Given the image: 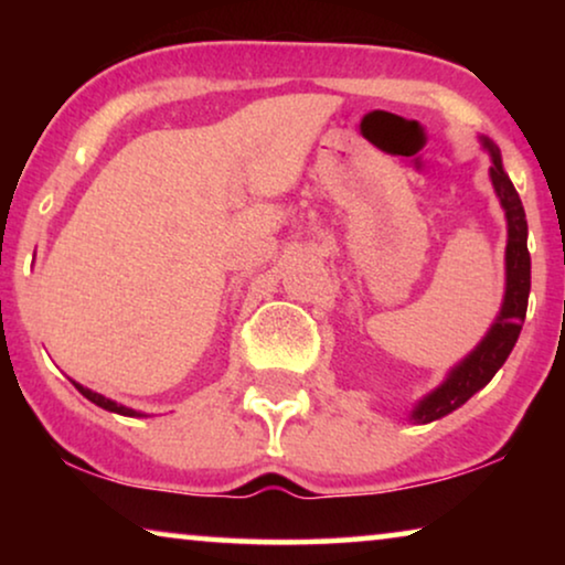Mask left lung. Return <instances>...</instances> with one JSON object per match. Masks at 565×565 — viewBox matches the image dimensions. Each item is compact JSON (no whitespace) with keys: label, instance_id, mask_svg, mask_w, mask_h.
Listing matches in <instances>:
<instances>
[{"label":"left lung","instance_id":"8db88e82","mask_svg":"<svg viewBox=\"0 0 565 565\" xmlns=\"http://www.w3.org/2000/svg\"><path fill=\"white\" fill-rule=\"evenodd\" d=\"M486 149L491 151V182L493 190L504 205L509 242H507V296L501 306L499 319L481 344L452 370L450 377L439 385L435 393L419 401V406L412 412L416 424L435 422L439 416L455 412L466 404L476 391H481L486 383L497 375V370L504 365L509 352L514 350L516 337H520L524 313H527L530 298V252H527V218H524L522 200L516 195L512 180H509L504 167H501L499 151L493 149L491 141H483Z\"/></svg>","mask_w":565,"mask_h":565}]
</instances>
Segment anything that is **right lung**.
<instances>
[{"instance_id": "right-lung-1", "label": "right lung", "mask_w": 565, "mask_h": 565, "mask_svg": "<svg viewBox=\"0 0 565 565\" xmlns=\"http://www.w3.org/2000/svg\"><path fill=\"white\" fill-rule=\"evenodd\" d=\"M76 385V391L82 393L84 398H89L92 404H97L99 408H107V412H115V414H122V416H141V414H136L134 408H126V406H120V404H115V401H110V398H105V396H99V393H95V391H89V388H84V385H79V383H74Z\"/></svg>"}]
</instances>
